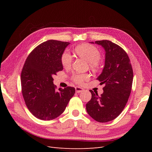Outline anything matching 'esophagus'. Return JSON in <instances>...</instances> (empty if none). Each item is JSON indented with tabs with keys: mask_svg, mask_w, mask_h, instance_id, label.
I'll list each match as a JSON object with an SVG mask.
<instances>
[{
	"mask_svg": "<svg viewBox=\"0 0 152 152\" xmlns=\"http://www.w3.org/2000/svg\"><path fill=\"white\" fill-rule=\"evenodd\" d=\"M75 91H76L77 93H80V92L83 91H84V89L82 88V87H80L77 86V87H75Z\"/></svg>",
	"mask_w": 152,
	"mask_h": 152,
	"instance_id": "1",
	"label": "esophagus"
}]
</instances>
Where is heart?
Listing matches in <instances>:
<instances>
[{"label":"heart","instance_id":"heart-1","mask_svg":"<svg viewBox=\"0 0 152 152\" xmlns=\"http://www.w3.org/2000/svg\"><path fill=\"white\" fill-rule=\"evenodd\" d=\"M75 53L82 58L85 59L90 63L92 68H97L98 61L101 58L99 50L93 45L84 44L78 45L75 49ZM61 61L62 65L68 68L70 67L72 63V56L68 50H65L61 55ZM89 75L86 73H75L72 76V80L77 84H82L86 80L89 79Z\"/></svg>","mask_w":152,"mask_h":152}]
</instances>
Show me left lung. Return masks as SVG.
<instances>
[{
	"label": "left lung",
	"instance_id": "1",
	"mask_svg": "<svg viewBox=\"0 0 152 152\" xmlns=\"http://www.w3.org/2000/svg\"><path fill=\"white\" fill-rule=\"evenodd\" d=\"M95 43L106 52L104 68L96 79L105 86L101 96L90 90L92 97L86 110L96 121L103 123L114 120L125 108L131 92L133 70L129 58L121 47L107 40Z\"/></svg>",
	"mask_w": 152,
	"mask_h": 152
}]
</instances>
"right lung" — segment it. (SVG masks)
Returning a JSON list of instances; mask_svg holds the SVG:
<instances>
[{
	"label": "right lung",
	"instance_id": "right-lung-1",
	"mask_svg": "<svg viewBox=\"0 0 152 152\" xmlns=\"http://www.w3.org/2000/svg\"><path fill=\"white\" fill-rule=\"evenodd\" d=\"M67 42L49 40L39 44L30 53L21 74V91L30 112L37 118L51 121L65 111L75 93L74 87L59 88L53 76L61 71V61Z\"/></svg>",
	"mask_w": 152,
	"mask_h": 152
}]
</instances>
